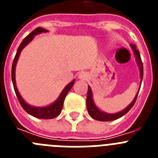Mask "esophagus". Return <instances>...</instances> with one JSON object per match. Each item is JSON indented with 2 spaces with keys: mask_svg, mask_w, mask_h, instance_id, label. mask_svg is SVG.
Masks as SVG:
<instances>
[{
  "mask_svg": "<svg viewBox=\"0 0 158 158\" xmlns=\"http://www.w3.org/2000/svg\"><path fill=\"white\" fill-rule=\"evenodd\" d=\"M78 77L80 79H82V80H86L88 78V74L85 72H81L78 75Z\"/></svg>",
  "mask_w": 158,
  "mask_h": 158,
  "instance_id": "34e87169",
  "label": "esophagus"
}]
</instances>
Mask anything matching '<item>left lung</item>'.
<instances>
[{"label":"left lung","mask_w":158,"mask_h":158,"mask_svg":"<svg viewBox=\"0 0 158 158\" xmlns=\"http://www.w3.org/2000/svg\"><path fill=\"white\" fill-rule=\"evenodd\" d=\"M131 47L133 49L134 53H135V56H136L137 62L139 63V67H140V74H141V79L142 80V77H143V65H142V58L140 56V53L136 49V46L135 44H131ZM139 92H138V93L136 94V96L135 97L134 100L132 101L131 104L128 106L127 108L123 110V111H120V112L115 113V114H107V113L102 112L101 111L96 107V106L95 105L94 103H93V96H92V91L91 89L89 86H88V93H87V98H86V105H87V109L88 112H89V115L93 118L96 120L98 121H112L115 120L117 118H120L123 115H124L125 114L128 112L131 109V107H133L134 104H135V101L137 100V97H138V95H139Z\"/></svg>","instance_id":"obj_1"}]
</instances>
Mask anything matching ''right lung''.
<instances>
[{
	"instance_id": "right-lung-1",
	"label": "right lung",
	"mask_w": 158,
	"mask_h": 158,
	"mask_svg": "<svg viewBox=\"0 0 158 158\" xmlns=\"http://www.w3.org/2000/svg\"><path fill=\"white\" fill-rule=\"evenodd\" d=\"M47 31L46 29H43L42 27H37L35 30H33V31L31 33L27 35L24 38L22 41V43H20V45L19 46L17 49V51H16V56L13 59V62H12V84H13L14 90H15V93H16V97H17L18 100H19V104L21 105V107H23V110H24L26 112H27L28 114H30L32 116L36 117V118H44V119H49V118H55V117L58 116V115H60V113L62 111V107H63V103L64 100H65V96H66L67 93H69V91L71 89V88L73 87V84H74L75 80L73 81L72 82L68 85L65 89H63V91L62 92L60 96L58 97V100L54 102V104H51V105L47 106V107H31V106L28 105L27 103H25L24 100L22 99V97L19 95V92H18L17 89H16V80H15V68H16V62H17L18 58L19 56V54L21 52V51L23 50V47L27 45L29 42L33 40V38L35 35L39 34V33H42V32H47Z\"/></svg>"
}]
</instances>
